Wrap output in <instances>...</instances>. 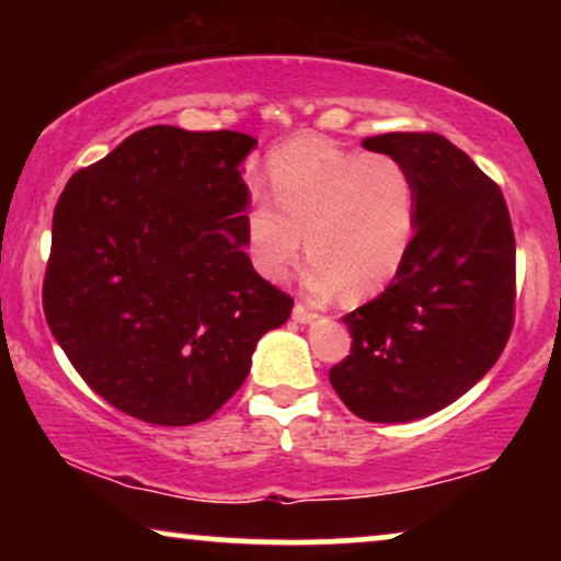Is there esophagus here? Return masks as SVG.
I'll use <instances>...</instances> for the list:
<instances>
[{
    "label": "esophagus",
    "instance_id": "34e87169",
    "mask_svg": "<svg viewBox=\"0 0 561 561\" xmlns=\"http://www.w3.org/2000/svg\"><path fill=\"white\" fill-rule=\"evenodd\" d=\"M294 321H298V324H311V321H317V313L309 311L301 304H296L294 306Z\"/></svg>",
    "mask_w": 561,
    "mask_h": 561
}]
</instances>
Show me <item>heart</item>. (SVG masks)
<instances>
[{
	"label": "heart",
	"mask_w": 561,
	"mask_h": 561,
	"mask_svg": "<svg viewBox=\"0 0 561 561\" xmlns=\"http://www.w3.org/2000/svg\"><path fill=\"white\" fill-rule=\"evenodd\" d=\"M273 202L255 198L244 217L252 263L283 280L304 250V288L329 298L380 294L401 271L416 232L411 168L390 152H357L324 137H296L267 158ZM307 240H302V234Z\"/></svg>",
	"instance_id": "b5f03b06"
}]
</instances>
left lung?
<instances>
[{"label": "left lung", "instance_id": "8db88e82", "mask_svg": "<svg viewBox=\"0 0 561 561\" xmlns=\"http://www.w3.org/2000/svg\"><path fill=\"white\" fill-rule=\"evenodd\" d=\"M411 168L419 214L390 286L342 321L352 355L329 380L355 416L405 424L447 409L501 357L513 327L516 240L501 188L434 133L367 137Z\"/></svg>", "mask_w": 561, "mask_h": 561}]
</instances>
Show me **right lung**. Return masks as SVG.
<instances>
[{"mask_svg": "<svg viewBox=\"0 0 561 561\" xmlns=\"http://www.w3.org/2000/svg\"><path fill=\"white\" fill-rule=\"evenodd\" d=\"M257 140L156 125L73 173L53 211L43 309L89 388L158 426L206 421L294 298L248 257L240 165Z\"/></svg>", "mask_w": 561, "mask_h": 561, "instance_id": "add662e5", "label": "right lung"}]
</instances>
